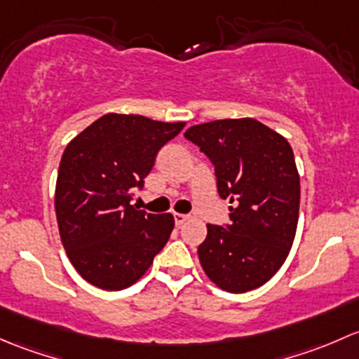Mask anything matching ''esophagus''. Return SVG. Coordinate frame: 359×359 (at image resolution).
Here are the masks:
<instances>
[{"mask_svg": "<svg viewBox=\"0 0 359 359\" xmlns=\"http://www.w3.org/2000/svg\"><path fill=\"white\" fill-rule=\"evenodd\" d=\"M187 219H188V216H184V214H175L176 226H181V224H184V223H187Z\"/></svg>", "mask_w": 359, "mask_h": 359, "instance_id": "34e87169", "label": "esophagus"}]
</instances>
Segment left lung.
I'll list each match as a JSON object with an SVG mask.
<instances>
[{"instance_id":"left-lung-1","label":"left lung","mask_w":359,"mask_h":359,"mask_svg":"<svg viewBox=\"0 0 359 359\" xmlns=\"http://www.w3.org/2000/svg\"><path fill=\"white\" fill-rule=\"evenodd\" d=\"M184 138L209 158L217 194L231 202L230 223L207 224L198 245L205 275L233 294L264 285L297 228L301 184L289 142L256 119L191 126Z\"/></svg>"}]
</instances>
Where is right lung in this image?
<instances>
[{
    "label": "right lung",
    "instance_id": "1",
    "mask_svg": "<svg viewBox=\"0 0 359 359\" xmlns=\"http://www.w3.org/2000/svg\"><path fill=\"white\" fill-rule=\"evenodd\" d=\"M184 123L107 114L69 143L58 168L55 210L74 268L91 285L123 290L150 268L175 228L171 214L131 205L158 150Z\"/></svg>",
    "mask_w": 359,
    "mask_h": 359
}]
</instances>
